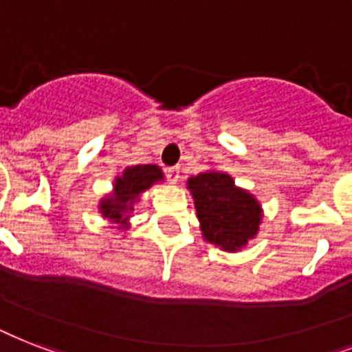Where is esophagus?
I'll use <instances>...</instances> for the list:
<instances>
[{
  "instance_id": "34e87169",
  "label": "esophagus",
  "mask_w": 352,
  "mask_h": 352,
  "mask_svg": "<svg viewBox=\"0 0 352 352\" xmlns=\"http://www.w3.org/2000/svg\"><path fill=\"white\" fill-rule=\"evenodd\" d=\"M166 175H168V179H170L171 184H177V182H179V179H181V170H179V166L168 168V170H166Z\"/></svg>"
}]
</instances>
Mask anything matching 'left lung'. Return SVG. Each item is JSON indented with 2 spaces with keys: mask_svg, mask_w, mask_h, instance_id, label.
<instances>
[{
  "mask_svg": "<svg viewBox=\"0 0 352 352\" xmlns=\"http://www.w3.org/2000/svg\"><path fill=\"white\" fill-rule=\"evenodd\" d=\"M192 193L204 241L225 252H239L254 239L263 208L248 190L235 186L228 173L208 170L186 182Z\"/></svg>",
  "mask_w": 352,
  "mask_h": 352,
  "instance_id": "obj_1",
  "label": "left lung"
}]
</instances>
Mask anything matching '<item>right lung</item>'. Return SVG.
Wrapping results in <instances>:
<instances>
[{"instance_id":"1","label":"right lung","mask_w":352,"mask_h":352,"mask_svg":"<svg viewBox=\"0 0 352 352\" xmlns=\"http://www.w3.org/2000/svg\"><path fill=\"white\" fill-rule=\"evenodd\" d=\"M164 181V173L157 164H137L129 166L122 171V175L115 177L111 193L100 199L98 212L104 219L115 225L120 230L129 228V217L135 208V203L140 201L146 190L153 186L155 182Z\"/></svg>"}]
</instances>
